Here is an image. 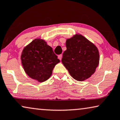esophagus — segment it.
I'll list each match as a JSON object with an SVG mask.
<instances>
[{
  "label": "esophagus",
  "mask_w": 120,
  "mask_h": 120,
  "mask_svg": "<svg viewBox=\"0 0 120 120\" xmlns=\"http://www.w3.org/2000/svg\"><path fill=\"white\" fill-rule=\"evenodd\" d=\"M58 59H59V60H62V54H60V55H58Z\"/></svg>",
  "instance_id": "obj_1"
}]
</instances>
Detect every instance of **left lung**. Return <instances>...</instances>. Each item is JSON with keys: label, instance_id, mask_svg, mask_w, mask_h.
<instances>
[{"label": "left lung", "instance_id": "1", "mask_svg": "<svg viewBox=\"0 0 120 120\" xmlns=\"http://www.w3.org/2000/svg\"><path fill=\"white\" fill-rule=\"evenodd\" d=\"M65 44L62 62L72 77L83 81L91 77L99 64L98 48L80 34L67 39Z\"/></svg>", "mask_w": 120, "mask_h": 120}]
</instances>
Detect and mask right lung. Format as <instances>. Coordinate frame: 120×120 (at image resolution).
Returning <instances> with one entry per match:
<instances>
[{
  "instance_id": "obj_1",
  "label": "right lung",
  "mask_w": 120,
  "mask_h": 120,
  "mask_svg": "<svg viewBox=\"0 0 120 120\" xmlns=\"http://www.w3.org/2000/svg\"><path fill=\"white\" fill-rule=\"evenodd\" d=\"M20 58L26 74L39 82L49 79L55 65L60 62L52 48L40 38L34 39L26 46Z\"/></svg>"
}]
</instances>
